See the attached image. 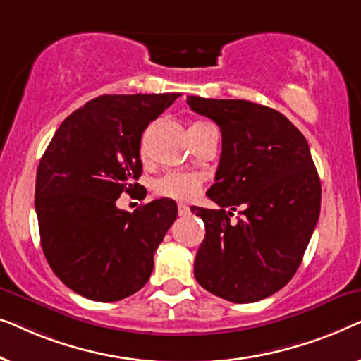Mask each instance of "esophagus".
<instances>
[{"instance_id": "34e87169", "label": "esophagus", "mask_w": 361, "mask_h": 361, "mask_svg": "<svg viewBox=\"0 0 361 361\" xmlns=\"http://www.w3.org/2000/svg\"><path fill=\"white\" fill-rule=\"evenodd\" d=\"M177 209H179V215L180 216H187V215L190 214V209L185 204H179V207H177Z\"/></svg>"}]
</instances>
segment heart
Here are the masks:
<instances>
[{
	"label": "heart",
	"instance_id": "b5f03b06",
	"mask_svg": "<svg viewBox=\"0 0 361 361\" xmlns=\"http://www.w3.org/2000/svg\"><path fill=\"white\" fill-rule=\"evenodd\" d=\"M209 126L204 121H194L189 130H200ZM202 187V177L197 174H187V172H167L154 180V194L166 199L174 200H189L199 194Z\"/></svg>",
	"mask_w": 361,
	"mask_h": 361
}]
</instances>
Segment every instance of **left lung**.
<instances>
[{"instance_id":"1","label":"left lung","mask_w":361,"mask_h":361,"mask_svg":"<svg viewBox=\"0 0 361 361\" xmlns=\"http://www.w3.org/2000/svg\"><path fill=\"white\" fill-rule=\"evenodd\" d=\"M221 131L215 184L220 209H190L205 224L194 274L202 288L236 304L256 302L293 279L320 214V179L302 133L273 108L246 100L187 97ZM243 204L238 222L226 208Z\"/></svg>"}]
</instances>
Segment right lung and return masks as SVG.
Returning <instances> with one entry per match:
<instances>
[{"label": "right lung", "mask_w": 361, "mask_h": 361, "mask_svg": "<svg viewBox=\"0 0 361 361\" xmlns=\"http://www.w3.org/2000/svg\"><path fill=\"white\" fill-rule=\"evenodd\" d=\"M179 93L102 95L59 126L36 176L42 251L73 293L115 302L147 283L154 253L177 216L171 199L133 212L116 200L140 189L141 136Z\"/></svg>", "instance_id": "obj_1"}]
</instances>
